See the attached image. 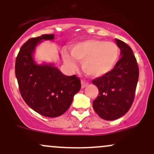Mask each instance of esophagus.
<instances>
[{
    "label": "esophagus",
    "instance_id": "34e87169",
    "mask_svg": "<svg viewBox=\"0 0 154 154\" xmlns=\"http://www.w3.org/2000/svg\"><path fill=\"white\" fill-rule=\"evenodd\" d=\"M81 84H82V88H84L86 86L88 85V82H85V80H81Z\"/></svg>",
    "mask_w": 154,
    "mask_h": 154
}]
</instances>
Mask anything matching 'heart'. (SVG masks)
<instances>
[{"mask_svg":"<svg viewBox=\"0 0 154 154\" xmlns=\"http://www.w3.org/2000/svg\"><path fill=\"white\" fill-rule=\"evenodd\" d=\"M71 55L64 54V60L72 68L76 60L82 62L83 72L92 77H100L109 73L117 63L120 56L119 47L114 42L88 39L70 47Z\"/></svg>","mask_w":154,"mask_h":154,"instance_id":"heart-1","label":"heart"}]
</instances>
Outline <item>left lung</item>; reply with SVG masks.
<instances>
[{
  "label": "left lung",
  "mask_w": 154,
  "mask_h": 154,
  "mask_svg": "<svg viewBox=\"0 0 154 154\" xmlns=\"http://www.w3.org/2000/svg\"><path fill=\"white\" fill-rule=\"evenodd\" d=\"M116 42L121 50V58L111 72L92 81L99 89L93 107L99 117L107 121L118 119L129 110L139 78V68L131 48L118 38Z\"/></svg>",
  "instance_id": "1"
}]
</instances>
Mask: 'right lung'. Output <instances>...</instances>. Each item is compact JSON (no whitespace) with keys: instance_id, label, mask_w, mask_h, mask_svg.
<instances>
[{"instance_id":"obj_1","label":"right lung","mask_w":154,"mask_h":154,"mask_svg":"<svg viewBox=\"0 0 154 154\" xmlns=\"http://www.w3.org/2000/svg\"><path fill=\"white\" fill-rule=\"evenodd\" d=\"M54 34L28 39L20 48L15 62V74L20 94L29 107L45 117L63 115L81 88L76 75L66 76L53 64L38 65L33 55L42 40H53Z\"/></svg>"}]
</instances>
